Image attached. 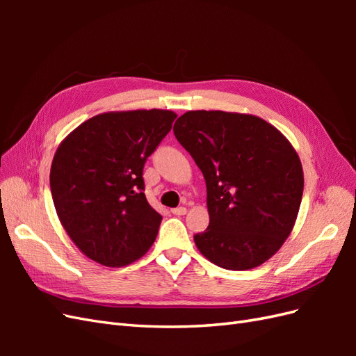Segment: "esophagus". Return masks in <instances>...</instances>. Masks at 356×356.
Returning <instances> with one entry per match:
<instances>
[{"label":"esophagus","instance_id":"1","mask_svg":"<svg viewBox=\"0 0 356 356\" xmlns=\"http://www.w3.org/2000/svg\"><path fill=\"white\" fill-rule=\"evenodd\" d=\"M172 213H174V215H186L187 213V208H184V207L174 208V209H172Z\"/></svg>","mask_w":356,"mask_h":356}]
</instances>
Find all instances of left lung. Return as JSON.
Masks as SVG:
<instances>
[{
  "instance_id": "left-lung-1",
  "label": "left lung",
  "mask_w": 356,
  "mask_h": 356,
  "mask_svg": "<svg viewBox=\"0 0 356 356\" xmlns=\"http://www.w3.org/2000/svg\"><path fill=\"white\" fill-rule=\"evenodd\" d=\"M174 134L207 182L209 225L195 234L197 250L227 270L267 261L293 232L303 196L294 147L270 123L241 113L187 111Z\"/></svg>"
}]
</instances>
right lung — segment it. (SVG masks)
<instances>
[{
    "label": "right lung",
    "mask_w": 356,
    "mask_h": 356,
    "mask_svg": "<svg viewBox=\"0 0 356 356\" xmlns=\"http://www.w3.org/2000/svg\"><path fill=\"white\" fill-rule=\"evenodd\" d=\"M175 118L174 111L156 108L104 113L58 147L50 169L53 203L90 260L123 267L154 243L161 215L147 202L143 170Z\"/></svg>",
    "instance_id": "right-lung-1"
}]
</instances>
